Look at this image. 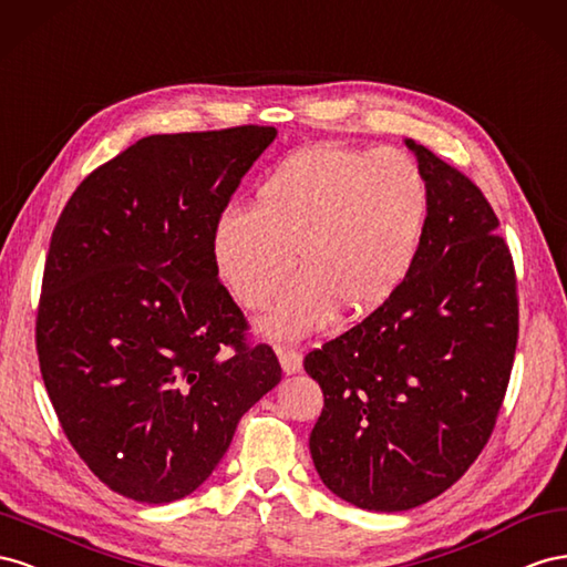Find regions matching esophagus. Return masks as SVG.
Wrapping results in <instances>:
<instances>
[{
    "instance_id": "34e87169",
    "label": "esophagus",
    "mask_w": 567,
    "mask_h": 567,
    "mask_svg": "<svg viewBox=\"0 0 567 567\" xmlns=\"http://www.w3.org/2000/svg\"><path fill=\"white\" fill-rule=\"evenodd\" d=\"M278 359L287 375H295L301 370V353L292 347H278Z\"/></svg>"
}]
</instances>
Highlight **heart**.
Segmentation results:
<instances>
[{"mask_svg": "<svg viewBox=\"0 0 567 567\" xmlns=\"http://www.w3.org/2000/svg\"><path fill=\"white\" fill-rule=\"evenodd\" d=\"M430 192L415 161L396 150L316 144L280 158L249 206L214 225V264L245 309L268 306L297 255L303 272L266 320L275 337L326 326L342 303L375 311L413 270L423 247Z\"/></svg>", "mask_w": 567, "mask_h": 567, "instance_id": "b5f03b06", "label": "heart"}]
</instances>
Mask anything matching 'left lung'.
Returning a JSON list of instances; mask_svg holds the SVG:
<instances>
[{
	"instance_id": "1",
	"label": "left lung",
	"mask_w": 567,
	"mask_h": 567,
	"mask_svg": "<svg viewBox=\"0 0 567 567\" xmlns=\"http://www.w3.org/2000/svg\"><path fill=\"white\" fill-rule=\"evenodd\" d=\"M430 192L409 278L303 368L326 406L311 458L349 504L394 513L446 492L496 425L517 344V285L498 218L458 168L406 140Z\"/></svg>"
}]
</instances>
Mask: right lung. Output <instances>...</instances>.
<instances>
[{"label":"right lung","mask_w":567,"mask_h":567,"mask_svg":"<svg viewBox=\"0 0 567 567\" xmlns=\"http://www.w3.org/2000/svg\"><path fill=\"white\" fill-rule=\"evenodd\" d=\"M270 125L150 135L78 185L52 233L35 342L78 456L140 504L192 494L282 378L218 280L214 225Z\"/></svg>","instance_id":"1"}]
</instances>
